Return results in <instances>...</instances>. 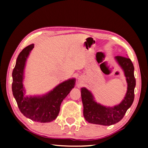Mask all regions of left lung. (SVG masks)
I'll return each instance as SVG.
<instances>
[{
	"label": "left lung",
	"instance_id": "obj_1",
	"mask_svg": "<svg viewBox=\"0 0 148 148\" xmlns=\"http://www.w3.org/2000/svg\"><path fill=\"white\" fill-rule=\"evenodd\" d=\"M123 70L127 82V91L124 99L119 104L114 107H106L97 103L89 90L85 87L81 89L82 100L84 105V116L87 122L109 126L117 123L123 119L125 113L131 106L134 98L136 79L134 76V66L129 57H115Z\"/></svg>",
	"mask_w": 148,
	"mask_h": 148
}]
</instances>
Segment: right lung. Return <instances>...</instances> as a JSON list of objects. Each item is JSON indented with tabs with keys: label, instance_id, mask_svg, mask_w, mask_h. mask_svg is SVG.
<instances>
[{
	"label": "right lung",
	"instance_id": "add662e5",
	"mask_svg": "<svg viewBox=\"0 0 148 148\" xmlns=\"http://www.w3.org/2000/svg\"><path fill=\"white\" fill-rule=\"evenodd\" d=\"M33 47V44L27 46L17 57L12 72V92L20 112L24 116L36 122L48 123L58 116L62 101L74 87L75 79L62 82L43 96H25L23 85L24 69L27 57Z\"/></svg>",
	"mask_w": 148,
	"mask_h": 148
}]
</instances>
